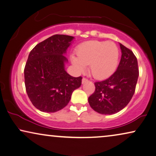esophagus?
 Listing matches in <instances>:
<instances>
[{"label": "esophagus", "instance_id": "esophagus-1", "mask_svg": "<svg viewBox=\"0 0 156 156\" xmlns=\"http://www.w3.org/2000/svg\"><path fill=\"white\" fill-rule=\"evenodd\" d=\"M87 81H88V79L86 78H83L82 79V83H86Z\"/></svg>", "mask_w": 156, "mask_h": 156}]
</instances>
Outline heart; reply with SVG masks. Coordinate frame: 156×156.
<instances>
[{
	"label": "heart",
	"mask_w": 156,
	"mask_h": 156,
	"mask_svg": "<svg viewBox=\"0 0 156 156\" xmlns=\"http://www.w3.org/2000/svg\"><path fill=\"white\" fill-rule=\"evenodd\" d=\"M71 61L78 71L82 72L90 64V71L97 79H104L115 72L119 60V49L111 41H89L77 49Z\"/></svg>",
	"instance_id": "b5f03b06"
}]
</instances>
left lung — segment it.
<instances>
[{
  "label": "left lung",
  "mask_w": 156,
  "mask_h": 156,
  "mask_svg": "<svg viewBox=\"0 0 156 156\" xmlns=\"http://www.w3.org/2000/svg\"><path fill=\"white\" fill-rule=\"evenodd\" d=\"M122 55L117 70L108 78L94 83L95 91L88 98L90 107L104 115L118 113L133 95L139 76L138 61L129 48L120 44Z\"/></svg>",
  "instance_id": "obj_1"
}]
</instances>
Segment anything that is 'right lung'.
Wrapping results in <instances>:
<instances>
[{
  "label": "right lung",
  "mask_w": 156,
  "mask_h": 156,
  "mask_svg": "<svg viewBox=\"0 0 156 156\" xmlns=\"http://www.w3.org/2000/svg\"><path fill=\"white\" fill-rule=\"evenodd\" d=\"M73 37L54 35L39 43L29 53L24 68L26 93L37 109L55 113L69 103L72 93L81 86L82 77L67 73L64 54Z\"/></svg>",
  "instance_id": "add662e5"
}]
</instances>
